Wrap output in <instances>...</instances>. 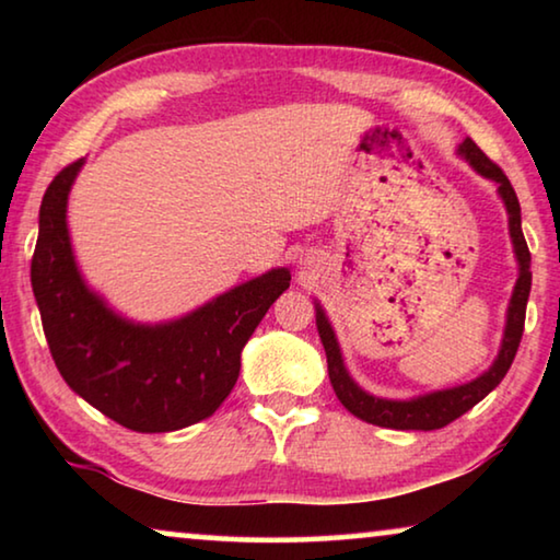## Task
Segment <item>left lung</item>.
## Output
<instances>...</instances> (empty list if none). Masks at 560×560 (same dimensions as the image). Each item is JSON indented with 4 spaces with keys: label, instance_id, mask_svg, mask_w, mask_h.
I'll list each match as a JSON object with an SVG mask.
<instances>
[{
    "label": "left lung",
    "instance_id": "1",
    "mask_svg": "<svg viewBox=\"0 0 560 560\" xmlns=\"http://www.w3.org/2000/svg\"><path fill=\"white\" fill-rule=\"evenodd\" d=\"M457 155L467 160V163L477 170L481 177L497 183V192L501 197V202L506 207L509 214V234H511V244H514V254H516V264H518V279L516 287L511 291V301L506 308V326H504V338H501V348L499 355L494 358V363L489 365V371L481 373L474 381L464 383V385H454L447 387V390H434V393H424L410 397V400H387V397H377L363 390L353 377H350L348 368L343 363V353H340L336 330L330 326V320L326 316L324 306L316 303V328L320 336V343H324L326 358H328V377L330 385L338 395V400L343 402L346 410L350 415L360 417L363 422L377 424V428H390V430H440L444 424H450L462 417L467 410H471L474 405L494 390V387L504 381V375L509 373L511 363H514V355L521 343V336H524V320H526V303H528V293H530V254L524 240V232H521V207H518V197L511 187L509 177L501 173V167L491 163V160L481 153L471 138H464Z\"/></svg>",
    "mask_w": 560,
    "mask_h": 560
}]
</instances>
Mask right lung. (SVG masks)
Listing matches in <instances>:
<instances>
[{"label":"right lung","instance_id":"obj_1","mask_svg":"<svg viewBox=\"0 0 560 560\" xmlns=\"http://www.w3.org/2000/svg\"><path fill=\"white\" fill-rule=\"evenodd\" d=\"M86 160L63 167L46 189L32 289L54 363L71 390L136 432H173L210 417L240 377L242 350L291 271L271 269L189 314L138 324L93 291L75 264L69 195Z\"/></svg>","mask_w":560,"mask_h":560}]
</instances>
